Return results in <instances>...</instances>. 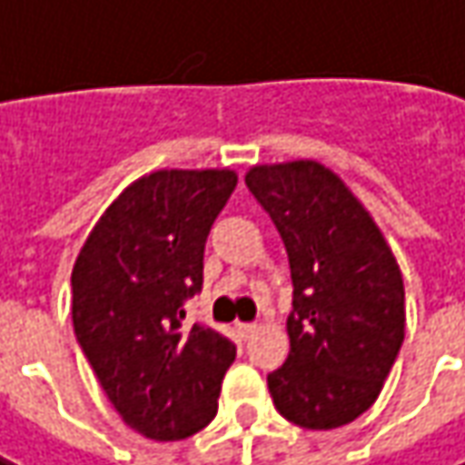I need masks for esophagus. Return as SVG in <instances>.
Returning <instances> with one entry per match:
<instances>
[{
	"mask_svg": "<svg viewBox=\"0 0 465 465\" xmlns=\"http://www.w3.org/2000/svg\"><path fill=\"white\" fill-rule=\"evenodd\" d=\"M236 329H239V334H242V337L247 340V337H252V334L258 331V323H239Z\"/></svg>",
	"mask_w": 465,
	"mask_h": 465,
	"instance_id": "esophagus-1",
	"label": "esophagus"
}]
</instances>
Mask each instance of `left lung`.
Here are the masks:
<instances>
[{
  "mask_svg": "<svg viewBox=\"0 0 465 465\" xmlns=\"http://www.w3.org/2000/svg\"><path fill=\"white\" fill-rule=\"evenodd\" d=\"M247 189L287 247V363L268 373L276 411L302 429L366 413L405 340V289L369 210L315 160L255 165Z\"/></svg>",
  "mask_w": 465,
  "mask_h": 465,
  "instance_id": "obj_1",
  "label": "left lung"
}]
</instances>
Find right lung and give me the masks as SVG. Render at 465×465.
Returning <instances> with one entry per match:
<instances>
[{"label": "right lung", "instance_id": "right-lung-1", "mask_svg": "<svg viewBox=\"0 0 465 465\" xmlns=\"http://www.w3.org/2000/svg\"><path fill=\"white\" fill-rule=\"evenodd\" d=\"M236 189L233 171H154L104 210L73 265V329L131 429L173 442L218 413L236 344L183 302L203 289L207 233Z\"/></svg>", "mask_w": 465, "mask_h": 465}]
</instances>
